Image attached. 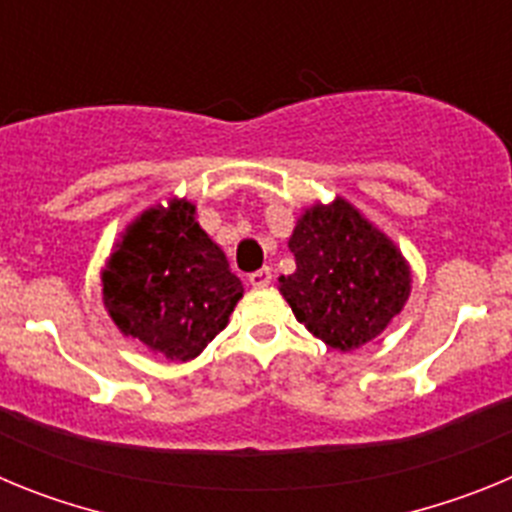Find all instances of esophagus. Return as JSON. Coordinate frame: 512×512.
Here are the masks:
<instances>
[{"mask_svg":"<svg viewBox=\"0 0 512 512\" xmlns=\"http://www.w3.org/2000/svg\"><path fill=\"white\" fill-rule=\"evenodd\" d=\"M248 282L253 284V287H266V284H271V271L266 269H256V271H251V274H248Z\"/></svg>","mask_w":512,"mask_h":512,"instance_id":"esophagus-1","label":"esophagus"}]
</instances>
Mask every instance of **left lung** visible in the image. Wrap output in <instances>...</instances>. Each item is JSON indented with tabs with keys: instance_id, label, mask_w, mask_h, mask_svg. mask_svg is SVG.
Listing matches in <instances>:
<instances>
[{
	"instance_id": "obj_1",
	"label": "left lung",
	"mask_w": 512,
	"mask_h": 512,
	"mask_svg": "<svg viewBox=\"0 0 512 512\" xmlns=\"http://www.w3.org/2000/svg\"><path fill=\"white\" fill-rule=\"evenodd\" d=\"M297 271L279 292L312 336L338 351L377 338L410 295V269L392 241L338 200L312 207L289 238Z\"/></svg>"
}]
</instances>
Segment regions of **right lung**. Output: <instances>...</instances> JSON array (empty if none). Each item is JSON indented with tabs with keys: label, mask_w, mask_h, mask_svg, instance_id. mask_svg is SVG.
<instances>
[{
	"label": "right lung",
	"mask_w": 512,
	"mask_h": 512,
	"mask_svg": "<svg viewBox=\"0 0 512 512\" xmlns=\"http://www.w3.org/2000/svg\"><path fill=\"white\" fill-rule=\"evenodd\" d=\"M104 305L125 336L189 361L225 328L241 279L194 223V205L148 210L122 238L102 277Z\"/></svg>",
	"instance_id": "1"
}]
</instances>
